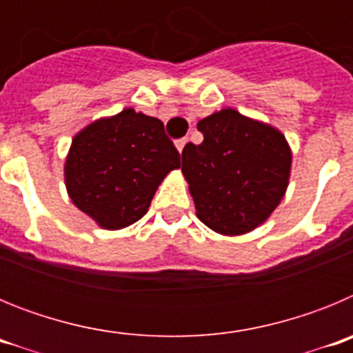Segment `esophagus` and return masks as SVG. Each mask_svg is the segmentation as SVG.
Masks as SVG:
<instances>
[{
    "mask_svg": "<svg viewBox=\"0 0 353 353\" xmlns=\"http://www.w3.org/2000/svg\"><path fill=\"white\" fill-rule=\"evenodd\" d=\"M174 145H176V148H179V152H180V154H182V150L185 148V145H187V138L176 139V141H174Z\"/></svg>",
    "mask_w": 353,
    "mask_h": 353,
    "instance_id": "esophagus-1",
    "label": "esophagus"
}]
</instances>
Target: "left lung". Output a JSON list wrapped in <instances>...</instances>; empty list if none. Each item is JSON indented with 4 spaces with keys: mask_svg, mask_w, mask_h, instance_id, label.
<instances>
[{
    "mask_svg": "<svg viewBox=\"0 0 353 353\" xmlns=\"http://www.w3.org/2000/svg\"><path fill=\"white\" fill-rule=\"evenodd\" d=\"M198 130L203 141L182 152L198 219L223 235L251 232L285 196L292 166L285 136L235 109L203 118Z\"/></svg>",
    "mask_w": 353,
    "mask_h": 353,
    "instance_id": "obj_1",
    "label": "left lung"
}]
</instances>
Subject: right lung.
Instances as JSON below:
<instances>
[{"instance_id":"obj_1","label":"right lung","mask_w":353,"mask_h":353,"mask_svg":"<svg viewBox=\"0 0 353 353\" xmlns=\"http://www.w3.org/2000/svg\"><path fill=\"white\" fill-rule=\"evenodd\" d=\"M180 168V154L154 117L125 109L77 134L65 162L70 199L105 230L146 214L162 179Z\"/></svg>"}]
</instances>
